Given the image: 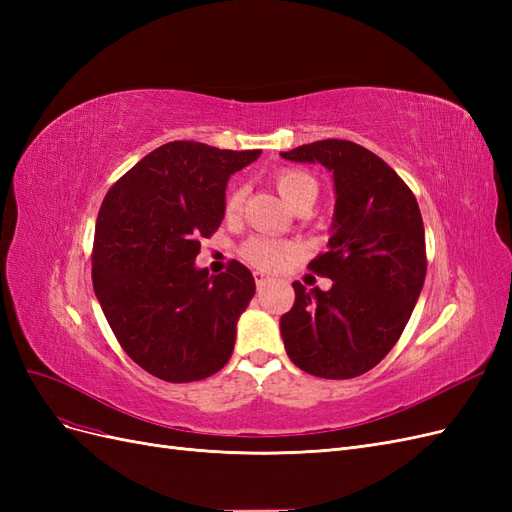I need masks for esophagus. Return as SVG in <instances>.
I'll use <instances>...</instances> for the list:
<instances>
[{
  "label": "esophagus",
  "instance_id": "obj_1",
  "mask_svg": "<svg viewBox=\"0 0 512 512\" xmlns=\"http://www.w3.org/2000/svg\"><path fill=\"white\" fill-rule=\"evenodd\" d=\"M254 280H256V286H258V288H265V286L271 282V275L262 273V271H254Z\"/></svg>",
  "mask_w": 512,
  "mask_h": 512
}]
</instances>
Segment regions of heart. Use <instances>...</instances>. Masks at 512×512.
I'll return each mask as SVG.
<instances>
[{
    "instance_id": "1",
    "label": "heart",
    "mask_w": 512,
    "mask_h": 512,
    "mask_svg": "<svg viewBox=\"0 0 512 512\" xmlns=\"http://www.w3.org/2000/svg\"><path fill=\"white\" fill-rule=\"evenodd\" d=\"M273 183L292 207H299L301 203H307V200H312L314 203L318 194L316 179L309 175L307 170H301V168L277 170L273 175ZM241 205H243V188L232 185L224 200L226 218H235V215H239ZM292 254H294V247L290 243L267 239V237H252L241 247V256L245 258V262H250L252 267L265 269V271L284 265Z\"/></svg>"
}]
</instances>
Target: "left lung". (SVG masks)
Listing matches in <instances>:
<instances>
[{
  "instance_id": "1",
  "label": "left lung",
  "mask_w": 512,
  "mask_h": 512,
  "mask_svg": "<svg viewBox=\"0 0 512 512\" xmlns=\"http://www.w3.org/2000/svg\"><path fill=\"white\" fill-rule=\"evenodd\" d=\"M333 173L329 250L309 271L329 290L294 282L280 329L290 361L307 374L348 380L376 367L404 333L427 273L425 226L412 190L376 153L352 141H316L282 151Z\"/></svg>"
}]
</instances>
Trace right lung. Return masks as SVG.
Segmentation results:
<instances>
[{
    "mask_svg": "<svg viewBox=\"0 0 512 512\" xmlns=\"http://www.w3.org/2000/svg\"><path fill=\"white\" fill-rule=\"evenodd\" d=\"M258 156L260 149L173 141L132 166L102 200L91 280L117 342L151 376L194 382L230 359L254 277L239 260L220 275L194 260L200 239L224 220L230 175Z\"/></svg>",
    "mask_w": 512,
    "mask_h": 512,
    "instance_id": "right-lung-1",
    "label": "right lung"
}]
</instances>
